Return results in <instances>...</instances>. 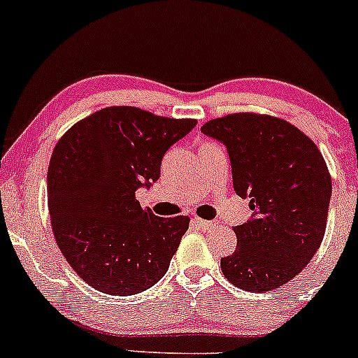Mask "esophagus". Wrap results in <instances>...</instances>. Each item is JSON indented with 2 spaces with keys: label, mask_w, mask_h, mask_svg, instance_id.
I'll list each match as a JSON object with an SVG mask.
<instances>
[{
  "label": "esophagus",
  "mask_w": 358,
  "mask_h": 358,
  "mask_svg": "<svg viewBox=\"0 0 358 358\" xmlns=\"http://www.w3.org/2000/svg\"><path fill=\"white\" fill-rule=\"evenodd\" d=\"M193 222H194V224L196 225H198L199 227V229H211V227H213V225H217V224H215V222H210V220H203V218H198V217H194L193 218Z\"/></svg>",
  "instance_id": "1"
}]
</instances>
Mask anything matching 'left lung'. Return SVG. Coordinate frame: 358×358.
<instances>
[{
    "label": "left lung",
    "instance_id": "1",
    "mask_svg": "<svg viewBox=\"0 0 358 358\" xmlns=\"http://www.w3.org/2000/svg\"><path fill=\"white\" fill-rule=\"evenodd\" d=\"M201 131L225 145L234 189L251 199V220L234 227L236 251L222 257L225 278L259 294L285 285L324 237L331 176L321 152L294 124L266 114H229Z\"/></svg>",
    "mask_w": 358,
    "mask_h": 358
}]
</instances>
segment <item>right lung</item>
I'll use <instances>...</instances> for the list:
<instances>
[{
  "mask_svg": "<svg viewBox=\"0 0 358 358\" xmlns=\"http://www.w3.org/2000/svg\"><path fill=\"white\" fill-rule=\"evenodd\" d=\"M194 119L114 106L71 126L48 171V206L61 252L80 278L109 295H134L169 270L189 218L141 208L138 187L160 178L169 148Z\"/></svg>",
  "mask_w": 358,
  "mask_h": 358,
  "instance_id": "add662e5",
  "label": "right lung"
}]
</instances>
